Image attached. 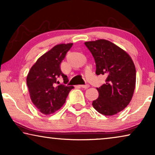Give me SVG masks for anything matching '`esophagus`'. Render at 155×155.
I'll use <instances>...</instances> for the list:
<instances>
[{
    "mask_svg": "<svg viewBox=\"0 0 155 155\" xmlns=\"http://www.w3.org/2000/svg\"><path fill=\"white\" fill-rule=\"evenodd\" d=\"M80 87L84 89H87L89 87H90V85H89V84H85V85H80Z\"/></svg>",
    "mask_w": 155,
    "mask_h": 155,
    "instance_id": "34e87169",
    "label": "esophagus"
}]
</instances>
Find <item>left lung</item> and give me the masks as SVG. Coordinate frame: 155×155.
I'll return each mask as SVG.
<instances>
[{
	"instance_id": "8db88e82",
	"label": "left lung",
	"mask_w": 155,
	"mask_h": 155,
	"mask_svg": "<svg viewBox=\"0 0 155 155\" xmlns=\"http://www.w3.org/2000/svg\"><path fill=\"white\" fill-rule=\"evenodd\" d=\"M94 57L97 75L107 76L105 84L97 88L99 97L92 106L99 113L113 116L124 110L134 92L136 71L127 53L105 39L84 42Z\"/></svg>"
}]
</instances>
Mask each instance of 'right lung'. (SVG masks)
Instances as JSON below:
<instances>
[{
    "mask_svg": "<svg viewBox=\"0 0 155 155\" xmlns=\"http://www.w3.org/2000/svg\"><path fill=\"white\" fill-rule=\"evenodd\" d=\"M73 44L55 46L38 59L27 77V84L31 100L40 112L45 115L53 114L64 104L73 86L59 84L62 77L66 84L68 79L61 70V63Z\"/></svg>",
    "mask_w": 155,
    "mask_h": 155,
    "instance_id": "add662e5",
    "label": "right lung"
}]
</instances>
